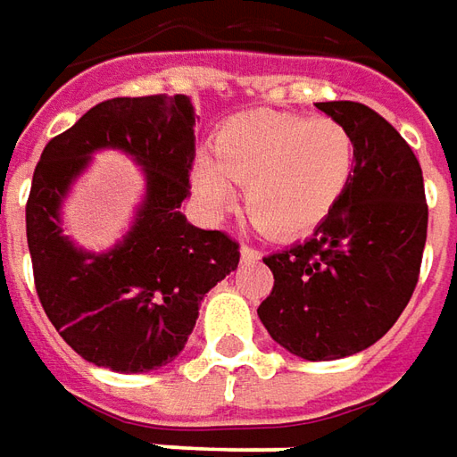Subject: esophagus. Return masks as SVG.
Returning a JSON list of instances; mask_svg holds the SVG:
<instances>
[{
	"mask_svg": "<svg viewBox=\"0 0 457 457\" xmlns=\"http://www.w3.org/2000/svg\"><path fill=\"white\" fill-rule=\"evenodd\" d=\"M240 254H242V260H247V262L260 260V250H257V247H253V245H242Z\"/></svg>",
	"mask_w": 457,
	"mask_h": 457,
	"instance_id": "esophagus-1",
	"label": "esophagus"
}]
</instances>
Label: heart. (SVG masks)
<instances>
[{
	"instance_id": "1",
	"label": "heart",
	"mask_w": 457,
	"mask_h": 457,
	"mask_svg": "<svg viewBox=\"0 0 457 457\" xmlns=\"http://www.w3.org/2000/svg\"><path fill=\"white\" fill-rule=\"evenodd\" d=\"M355 139L333 117L253 110L229 117L200 157L192 185L207 210H225L245 185L247 217L270 237H295L320 225L355 170Z\"/></svg>"
}]
</instances>
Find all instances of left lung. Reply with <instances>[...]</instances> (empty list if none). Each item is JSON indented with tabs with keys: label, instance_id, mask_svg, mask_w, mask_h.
Listing matches in <instances>:
<instances>
[{
	"label": "left lung",
	"instance_id": "obj_1",
	"mask_svg": "<svg viewBox=\"0 0 457 457\" xmlns=\"http://www.w3.org/2000/svg\"><path fill=\"white\" fill-rule=\"evenodd\" d=\"M355 139V170L312 237L265 257L272 293L257 315L303 360L378 343L411 303L428 235L423 170L393 124L360 102H318Z\"/></svg>",
	"mask_w": 457,
	"mask_h": 457
}]
</instances>
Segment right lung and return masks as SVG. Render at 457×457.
Returning a JSON list of instances; mask_svg holds the SVG:
<instances>
[{"label": "right lung", "mask_w": 457, "mask_h": 457, "mask_svg": "<svg viewBox=\"0 0 457 457\" xmlns=\"http://www.w3.org/2000/svg\"><path fill=\"white\" fill-rule=\"evenodd\" d=\"M102 146L143 164L148 197L128 237L110 253L92 255L61 235L58 204ZM192 162L189 99L150 95L99 102L49 139L34 167L27 200L34 287L62 340L99 368L147 372L175 360L204 295L240 262V245L228 232L195 228L179 212Z\"/></svg>", "instance_id": "add662e5"}]
</instances>
